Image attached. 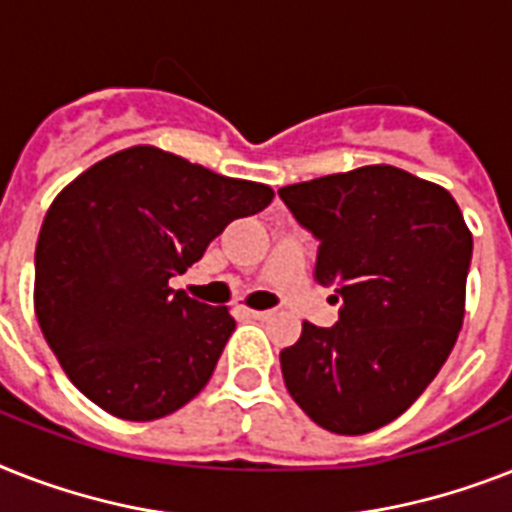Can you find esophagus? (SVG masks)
Instances as JSON below:
<instances>
[{
  "mask_svg": "<svg viewBox=\"0 0 512 512\" xmlns=\"http://www.w3.org/2000/svg\"><path fill=\"white\" fill-rule=\"evenodd\" d=\"M247 315L255 321H265V318H270V310H247Z\"/></svg>",
  "mask_w": 512,
  "mask_h": 512,
  "instance_id": "1",
  "label": "esophagus"
}]
</instances>
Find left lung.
Returning <instances> with one entry per match:
<instances>
[{
	"label": "left lung",
	"instance_id": "1",
	"mask_svg": "<svg viewBox=\"0 0 512 512\" xmlns=\"http://www.w3.org/2000/svg\"><path fill=\"white\" fill-rule=\"evenodd\" d=\"M318 239L315 278L339 321L302 323L281 350L284 384L310 421L357 436L392 423L434 381L465 315L473 236L444 186L394 165L278 189Z\"/></svg>",
	"mask_w": 512,
	"mask_h": 512
}]
</instances>
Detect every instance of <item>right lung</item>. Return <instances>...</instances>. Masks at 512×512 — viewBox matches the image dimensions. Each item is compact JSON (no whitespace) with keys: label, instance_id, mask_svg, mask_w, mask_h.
<instances>
[{"label":"right lung","instance_id":"obj_1","mask_svg":"<svg viewBox=\"0 0 512 512\" xmlns=\"http://www.w3.org/2000/svg\"><path fill=\"white\" fill-rule=\"evenodd\" d=\"M270 202V186L152 144L94 162L54 197L36 242L33 310L83 397L123 421H157L205 389L236 323L226 305L168 281Z\"/></svg>","mask_w":512,"mask_h":512}]
</instances>
